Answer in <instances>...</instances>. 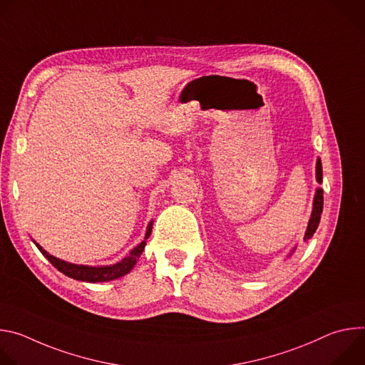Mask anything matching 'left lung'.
<instances>
[{
    "mask_svg": "<svg viewBox=\"0 0 365 365\" xmlns=\"http://www.w3.org/2000/svg\"><path fill=\"white\" fill-rule=\"evenodd\" d=\"M317 180H318V183H322V163H321V159H318V162H317ZM322 210H324V189L318 187L317 193H315V197H314V210H312V215H310V220H309V224H307V230H306L304 237H303L304 241H307V240L314 237V234H315V231L319 225V221H321ZM294 250H296V247L292 250V252H294ZM292 252H290V255H292Z\"/></svg>",
    "mask_w": 365,
    "mask_h": 365,
    "instance_id": "obj_1",
    "label": "left lung"
}]
</instances>
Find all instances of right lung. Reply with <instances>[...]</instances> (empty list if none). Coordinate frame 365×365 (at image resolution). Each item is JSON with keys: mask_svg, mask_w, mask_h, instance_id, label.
<instances>
[{"mask_svg": "<svg viewBox=\"0 0 365 365\" xmlns=\"http://www.w3.org/2000/svg\"><path fill=\"white\" fill-rule=\"evenodd\" d=\"M151 228H153V221L148 224L147 231H145V237L144 241H141L135 248H133L130 251V254L127 257H124L120 263L113 264V266H98V267H92V266H79V264H72V263H66L63 259H59L53 255H50L47 251H44L36 241V247L40 250V252L48 259V262L53 264L61 273H63L68 277H72L75 280H81V282H88V283H98V282H110V280H115L118 277H123L125 274H128L133 267L135 266L137 259L140 258L144 247H145V240L150 237L151 234Z\"/></svg>", "mask_w": 365, "mask_h": 365, "instance_id": "1", "label": "right lung"}]
</instances>
